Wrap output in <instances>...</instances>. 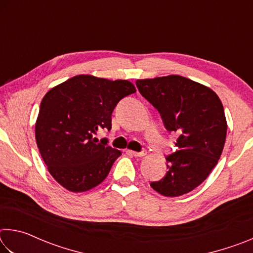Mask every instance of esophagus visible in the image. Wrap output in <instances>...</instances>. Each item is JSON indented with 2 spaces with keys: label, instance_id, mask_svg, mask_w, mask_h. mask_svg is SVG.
<instances>
[{
  "label": "esophagus",
  "instance_id": "esophagus-1",
  "mask_svg": "<svg viewBox=\"0 0 253 253\" xmlns=\"http://www.w3.org/2000/svg\"><path fill=\"white\" fill-rule=\"evenodd\" d=\"M127 153H129V154H131V155H134V156H136V157H142V156L146 155V149H143V151H140V152L127 151Z\"/></svg>",
  "mask_w": 253,
  "mask_h": 253
}]
</instances>
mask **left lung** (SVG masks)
Instances as JSON below:
<instances>
[{
    "mask_svg": "<svg viewBox=\"0 0 253 253\" xmlns=\"http://www.w3.org/2000/svg\"><path fill=\"white\" fill-rule=\"evenodd\" d=\"M136 85L158 110L166 130L178 135L177 151L166 156V174L151 186L170 198L193 191L209 176L223 151L228 126L220 98L182 76L137 80Z\"/></svg>",
    "mask_w": 253,
    "mask_h": 253,
    "instance_id": "left-lung-1",
    "label": "left lung"
}]
</instances>
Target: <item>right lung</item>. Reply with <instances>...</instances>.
I'll return each mask as SVG.
<instances>
[{
	"label": "right lung",
	"mask_w": 253,
	"mask_h": 253,
	"mask_svg": "<svg viewBox=\"0 0 253 253\" xmlns=\"http://www.w3.org/2000/svg\"><path fill=\"white\" fill-rule=\"evenodd\" d=\"M136 92L127 80L72 77L45 93L36 124L37 145L52 177L71 192H84L107 177L122 152L95 137L111 129V115Z\"/></svg>",
	"instance_id": "1"
}]
</instances>
